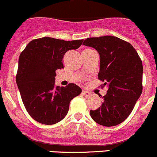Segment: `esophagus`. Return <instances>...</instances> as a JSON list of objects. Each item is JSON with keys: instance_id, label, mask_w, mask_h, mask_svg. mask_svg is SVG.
Returning a JSON list of instances; mask_svg holds the SVG:
<instances>
[{"instance_id": "34e87169", "label": "esophagus", "mask_w": 157, "mask_h": 157, "mask_svg": "<svg viewBox=\"0 0 157 157\" xmlns=\"http://www.w3.org/2000/svg\"><path fill=\"white\" fill-rule=\"evenodd\" d=\"M82 93H83V95H84V96L87 97V98H88V97H90L92 95V93L91 92L87 91V90H83V92H82Z\"/></svg>"}]
</instances>
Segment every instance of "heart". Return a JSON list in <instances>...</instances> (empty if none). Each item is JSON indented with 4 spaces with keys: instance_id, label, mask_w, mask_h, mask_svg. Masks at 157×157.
<instances>
[{
    "instance_id": "heart-1",
    "label": "heart",
    "mask_w": 157,
    "mask_h": 157,
    "mask_svg": "<svg viewBox=\"0 0 157 157\" xmlns=\"http://www.w3.org/2000/svg\"><path fill=\"white\" fill-rule=\"evenodd\" d=\"M89 50H91V49H85V50H84V51H89Z\"/></svg>"
}]
</instances>
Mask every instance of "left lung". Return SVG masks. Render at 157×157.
Returning a JSON list of instances; mask_svg holds the SVG:
<instances>
[{
	"label": "left lung",
	"mask_w": 157,
	"mask_h": 157,
	"mask_svg": "<svg viewBox=\"0 0 157 157\" xmlns=\"http://www.w3.org/2000/svg\"><path fill=\"white\" fill-rule=\"evenodd\" d=\"M83 44L99 53L98 80L104 82L101 88L108 89L101 106L90 110V116L101 126H117L129 116L142 92L141 58L131 44L113 36L90 37Z\"/></svg>",
	"instance_id": "obj_1"
}]
</instances>
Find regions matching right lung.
Wrapping results in <instances>:
<instances>
[{"mask_svg":"<svg viewBox=\"0 0 157 157\" xmlns=\"http://www.w3.org/2000/svg\"><path fill=\"white\" fill-rule=\"evenodd\" d=\"M83 41L41 37L31 40L21 52L16 84L26 110L38 123L60 122L67 115L71 101L81 93L74 83L55 87V77L56 71L64 68L65 54L79 48Z\"/></svg>","mask_w":157,"mask_h":157,"instance_id":"obj_1","label":"right lung"}]
</instances>
